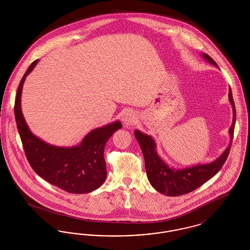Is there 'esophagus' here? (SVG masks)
<instances>
[{
  "mask_svg": "<svg viewBox=\"0 0 250 250\" xmlns=\"http://www.w3.org/2000/svg\"><path fill=\"white\" fill-rule=\"evenodd\" d=\"M123 124L125 126H131L136 123L137 120V116L135 114V112H133L132 110H126L124 115H123Z\"/></svg>",
  "mask_w": 250,
  "mask_h": 250,
  "instance_id": "34e87169",
  "label": "esophagus"
}]
</instances>
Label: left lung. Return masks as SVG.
Returning <instances> with one entry per match:
<instances>
[{
	"instance_id": "8db88e82",
	"label": "left lung",
	"mask_w": 250,
	"mask_h": 250,
	"mask_svg": "<svg viewBox=\"0 0 250 250\" xmlns=\"http://www.w3.org/2000/svg\"><path fill=\"white\" fill-rule=\"evenodd\" d=\"M202 57L218 67L216 62L208 54L202 53ZM229 100L233 111L232 125L229 130L230 141L222 155L211 163L198 164L184 168L171 167L157 154L155 140L138 129L135 130L134 135L141 146L144 157L147 177L155 190L169 197L185 195L200 188L220 170L229 153L235 126L236 110L230 88L229 91Z\"/></svg>"
}]
</instances>
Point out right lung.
<instances>
[{
  "label": "right lung",
  "instance_id": "right-lung-1",
  "mask_svg": "<svg viewBox=\"0 0 250 250\" xmlns=\"http://www.w3.org/2000/svg\"><path fill=\"white\" fill-rule=\"evenodd\" d=\"M31 63L24 74L15 100V118L26 157L36 173L62 190L84 194L97 189L107 177L104 149L108 139L122 128L120 121L89 132L82 143L60 147L45 143L30 130L21 110V94L26 77L37 64Z\"/></svg>",
  "mask_w": 250,
  "mask_h": 250
}]
</instances>
